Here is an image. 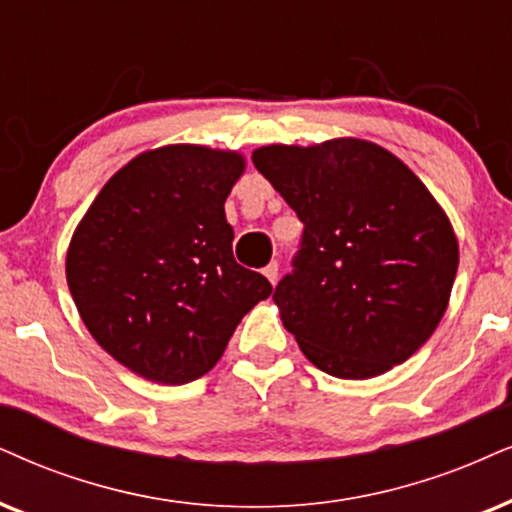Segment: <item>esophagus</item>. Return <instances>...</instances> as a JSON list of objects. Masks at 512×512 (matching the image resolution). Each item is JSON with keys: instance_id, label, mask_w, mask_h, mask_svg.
I'll return each mask as SVG.
<instances>
[{"instance_id": "esophagus-1", "label": "esophagus", "mask_w": 512, "mask_h": 512, "mask_svg": "<svg viewBox=\"0 0 512 512\" xmlns=\"http://www.w3.org/2000/svg\"><path fill=\"white\" fill-rule=\"evenodd\" d=\"M264 276H267L271 281V286H274V283L278 281V262H269L267 267H264Z\"/></svg>"}]
</instances>
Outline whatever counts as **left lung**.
<instances>
[{"mask_svg": "<svg viewBox=\"0 0 512 512\" xmlns=\"http://www.w3.org/2000/svg\"><path fill=\"white\" fill-rule=\"evenodd\" d=\"M252 163L304 224L274 302L304 357L373 378L435 333L458 269L449 219L390 151L361 139L264 146Z\"/></svg>", "mask_w": 512, "mask_h": 512, "instance_id": "1", "label": "left lung"}]
</instances>
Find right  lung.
<instances>
[{
	"instance_id": "right-lung-1",
	"label": "right lung",
	"mask_w": 512,
	"mask_h": 512,
	"mask_svg": "<svg viewBox=\"0 0 512 512\" xmlns=\"http://www.w3.org/2000/svg\"><path fill=\"white\" fill-rule=\"evenodd\" d=\"M236 153L163 146L113 174L68 248L70 295L94 340L129 371L184 385L217 364L271 283L234 260L224 200Z\"/></svg>"
}]
</instances>
